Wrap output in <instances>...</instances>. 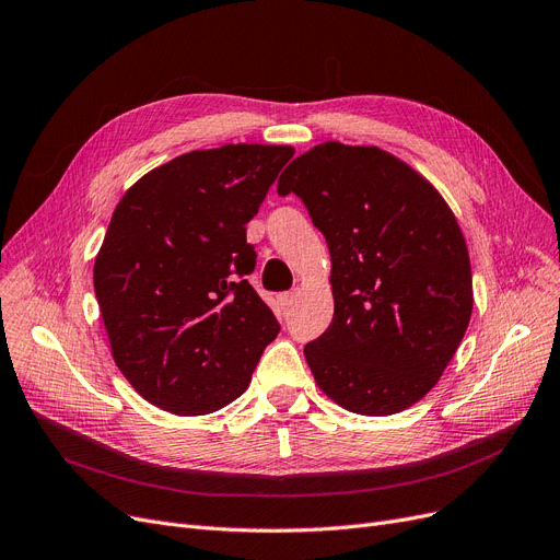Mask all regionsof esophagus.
<instances>
[{"instance_id":"esophagus-1","label":"esophagus","mask_w":560,"mask_h":560,"mask_svg":"<svg viewBox=\"0 0 560 560\" xmlns=\"http://www.w3.org/2000/svg\"><path fill=\"white\" fill-rule=\"evenodd\" d=\"M294 301H296V292H287V294L280 296V303H282V307H287V310L294 305Z\"/></svg>"}]
</instances>
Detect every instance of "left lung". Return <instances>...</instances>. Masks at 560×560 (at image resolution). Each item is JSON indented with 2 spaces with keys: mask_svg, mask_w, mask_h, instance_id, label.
<instances>
[{
  "mask_svg": "<svg viewBox=\"0 0 560 560\" xmlns=\"http://www.w3.org/2000/svg\"><path fill=\"white\" fill-rule=\"evenodd\" d=\"M330 250L335 312L305 345L317 386L361 416L405 411L455 355L474 310L471 261L439 190L378 147L324 142L289 165Z\"/></svg>",
  "mask_w": 560,
  "mask_h": 560,
  "instance_id": "8db88e82",
  "label": "left lung"
}]
</instances>
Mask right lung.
I'll return each instance as SVG.
<instances>
[{"mask_svg":"<svg viewBox=\"0 0 560 560\" xmlns=\"http://www.w3.org/2000/svg\"><path fill=\"white\" fill-rule=\"evenodd\" d=\"M294 155L280 144L190 151L112 213L94 289L117 368L151 405L205 416L236 399L280 324L253 284L245 225Z\"/></svg>","mask_w":560,"mask_h":560,"instance_id":"add662e5","label":"right lung"}]
</instances>
